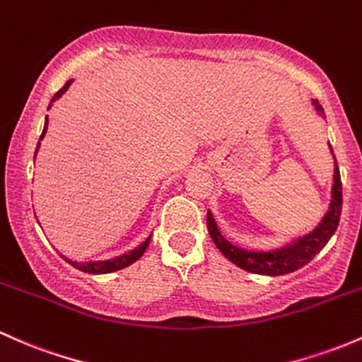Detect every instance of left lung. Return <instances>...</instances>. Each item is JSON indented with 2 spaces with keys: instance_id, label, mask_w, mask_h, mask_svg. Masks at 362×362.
I'll use <instances>...</instances> for the list:
<instances>
[{
  "instance_id": "8db88e82",
  "label": "left lung",
  "mask_w": 362,
  "mask_h": 362,
  "mask_svg": "<svg viewBox=\"0 0 362 362\" xmlns=\"http://www.w3.org/2000/svg\"><path fill=\"white\" fill-rule=\"evenodd\" d=\"M314 108L317 114L325 119V112L317 100H313ZM329 146V153L333 157V185H332V197H329L328 211L321 217L317 226L313 231L305 233L304 236H297L291 238L286 243L279 245V247L269 248V250H248L242 248L238 245L231 243L226 240L217 226L214 214L207 211V228L209 235H211L212 242L219 248L221 254L233 264H236L242 269L248 273L264 274V276H281L293 273V271L304 267L307 262H310L317 254L326 247L333 235H335L338 223H340L341 214V181H340V170H338L337 158L333 155L332 145Z\"/></svg>"
}]
</instances>
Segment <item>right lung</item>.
Here are the masks:
<instances>
[{
  "mask_svg": "<svg viewBox=\"0 0 362 362\" xmlns=\"http://www.w3.org/2000/svg\"><path fill=\"white\" fill-rule=\"evenodd\" d=\"M72 81L74 79L67 81V83H65V86L62 88L55 96H53V100H52V102H49V107L48 108H52V105L55 103L57 100L60 98V96L64 95L65 91H67L69 86H71V84H72ZM46 131H48V115H46L45 127H42L41 138H40V141H37L36 155H37V151H40L41 139L45 138ZM150 238H151V235L145 240V242H141V243L138 245V247H134L133 250L127 252V254L117 255V257H112V259H107V260H88V262H77V260H72V259L65 257V255H62V254L60 255H62V259H65L69 264H71V266L76 267V269L83 271V273H88V274H108V273H115V271H120V269H124V267H127V266H131V264H134L136 260H138L143 254H145L146 247H148V243H150Z\"/></svg>",
  "mask_w": 362,
  "mask_h": 362,
  "instance_id": "obj_1",
  "label": "right lung"
}]
</instances>
